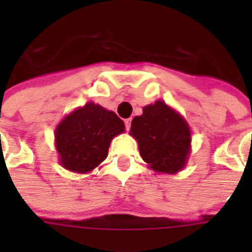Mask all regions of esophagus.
Here are the masks:
<instances>
[{"instance_id": "esophagus-1", "label": "esophagus", "mask_w": 252, "mask_h": 252, "mask_svg": "<svg viewBox=\"0 0 252 252\" xmlns=\"http://www.w3.org/2000/svg\"><path fill=\"white\" fill-rule=\"evenodd\" d=\"M130 123H132V120H130V119H126V122H124V124H126V130H129Z\"/></svg>"}]
</instances>
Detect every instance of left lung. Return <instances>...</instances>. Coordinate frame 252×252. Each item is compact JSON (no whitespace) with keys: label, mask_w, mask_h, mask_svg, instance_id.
Segmentation results:
<instances>
[{"label":"left lung","mask_w":252,"mask_h":252,"mask_svg":"<svg viewBox=\"0 0 252 252\" xmlns=\"http://www.w3.org/2000/svg\"><path fill=\"white\" fill-rule=\"evenodd\" d=\"M129 134L148 167L158 174H176L191 154V129L187 120L162 100L148 104L134 116Z\"/></svg>","instance_id":"1"}]
</instances>
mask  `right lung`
Here are the masks:
<instances>
[{
    "instance_id": "1",
    "label": "right lung",
    "mask_w": 252,
    "mask_h": 252,
    "mask_svg": "<svg viewBox=\"0 0 252 252\" xmlns=\"http://www.w3.org/2000/svg\"><path fill=\"white\" fill-rule=\"evenodd\" d=\"M124 129V123L114 111L87 102L57 124L55 146L59 163L77 174L93 171L108 156L112 138Z\"/></svg>"
}]
</instances>
